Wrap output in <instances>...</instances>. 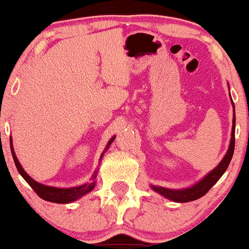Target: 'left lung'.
<instances>
[{"mask_svg":"<svg viewBox=\"0 0 249 249\" xmlns=\"http://www.w3.org/2000/svg\"><path fill=\"white\" fill-rule=\"evenodd\" d=\"M233 149H235V116H233L232 135H231V142L230 146H229L228 152H226L223 161L218 164V167L214 168L207 177H205L200 183L194 185L193 188L185 189V190H171V189L159 188V186H152V189H154L155 191H157V193L161 194V195H163L164 197L169 198V200L172 201H176V202H189V201L197 200V198L205 196L206 194L211 190L212 186H213L214 184L220 179V177L223 176L224 172L228 168L229 163H230L231 159H232Z\"/></svg>","mask_w":249,"mask_h":249,"instance_id":"1","label":"left lung"}]
</instances>
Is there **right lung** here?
Instances as JSON below:
<instances>
[{
	"instance_id": "right-lung-1",
	"label": "right lung",
	"mask_w": 249,
	"mask_h": 249,
	"mask_svg": "<svg viewBox=\"0 0 249 249\" xmlns=\"http://www.w3.org/2000/svg\"><path fill=\"white\" fill-rule=\"evenodd\" d=\"M114 139L115 138H112V139L110 140L107 147L110 146V144L114 142ZM11 151H12V156H13V160H14V163H16L17 169H18L19 173H20L21 177L25 179L26 183L34 189V191H35L41 198H43V200L49 201V202H55V203H69L77 200V198H80L81 196H83L85 194L89 193V191L94 188V183L85 184V185L77 186V188H70V189L52 188V186H47V185H43V184L37 183V181L34 180L33 178H30V177L26 174V172L23 169V167L20 166L16 154H14L13 146H12V140H11ZM100 160H102V157H100ZM95 174H97V172H95ZM95 174H94V178H95Z\"/></svg>"
}]
</instances>
